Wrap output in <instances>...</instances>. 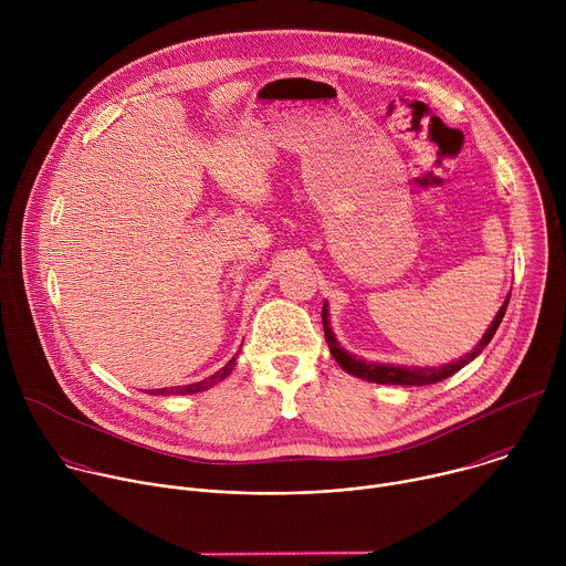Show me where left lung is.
Masks as SVG:
<instances>
[{
  "label": "left lung",
  "instance_id": "left-lung-1",
  "mask_svg": "<svg viewBox=\"0 0 566 566\" xmlns=\"http://www.w3.org/2000/svg\"><path fill=\"white\" fill-rule=\"evenodd\" d=\"M509 300H511V293L506 297V302L502 304V308L497 311L495 319L491 322V327L486 329V334H483V338L479 340V345L465 354L463 358L454 360V363H448V365H441V367H408V365H385V363H367L349 352H345L340 347V343L336 340L332 327H329V311H327V302L325 306H322V327H325V338H327V345L332 349V356L336 358V363L352 376H358L367 382H380V385H402V387H421V385H432V382H439L452 374H457L461 367H465L468 363H472L483 349H486V345L493 340L497 327L502 325V317L506 313V306H509Z\"/></svg>",
  "mask_w": 566,
  "mask_h": 566
}]
</instances>
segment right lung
<instances>
[{
  "instance_id": "right-lung-1",
  "label": "right lung",
  "mask_w": 566,
  "mask_h": 566,
  "mask_svg": "<svg viewBox=\"0 0 566 566\" xmlns=\"http://www.w3.org/2000/svg\"><path fill=\"white\" fill-rule=\"evenodd\" d=\"M237 365V356H232L219 371H214L212 376L199 380V382H190V385H181V387H164V389H149V394L154 396H168V394H197V391H206L208 387L217 385L219 380H223Z\"/></svg>"
}]
</instances>
